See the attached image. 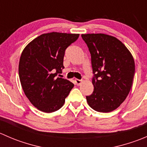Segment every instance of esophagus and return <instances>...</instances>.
Instances as JSON below:
<instances>
[{"label": "esophagus", "mask_w": 147, "mask_h": 147, "mask_svg": "<svg viewBox=\"0 0 147 147\" xmlns=\"http://www.w3.org/2000/svg\"><path fill=\"white\" fill-rule=\"evenodd\" d=\"M75 83H76V84H78V85H80V84H81L82 82V80H78V79H75Z\"/></svg>", "instance_id": "esophagus-1"}]
</instances>
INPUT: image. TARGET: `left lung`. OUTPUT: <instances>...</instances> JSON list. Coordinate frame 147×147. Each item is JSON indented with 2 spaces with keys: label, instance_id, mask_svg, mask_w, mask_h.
<instances>
[{
  "label": "left lung",
  "instance_id": "obj_1",
  "mask_svg": "<svg viewBox=\"0 0 147 147\" xmlns=\"http://www.w3.org/2000/svg\"><path fill=\"white\" fill-rule=\"evenodd\" d=\"M91 54L94 91L86 96L91 108L109 112L119 107L132 87L135 72L133 56L115 37L106 34H82Z\"/></svg>",
  "mask_w": 147,
  "mask_h": 147
}]
</instances>
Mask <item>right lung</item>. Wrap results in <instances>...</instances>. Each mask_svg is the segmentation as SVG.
<instances>
[{"mask_svg":"<svg viewBox=\"0 0 147 147\" xmlns=\"http://www.w3.org/2000/svg\"><path fill=\"white\" fill-rule=\"evenodd\" d=\"M79 35L57 32L42 34L22 52L18 66L20 83L26 97L39 110L50 113L60 109L73 88V83L57 75L64 68L65 50Z\"/></svg>","mask_w":147,"mask_h":147,"instance_id":"right-lung-1","label":"right lung"}]
</instances>
